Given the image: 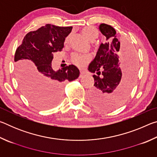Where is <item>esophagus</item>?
Masks as SVG:
<instances>
[{"label": "esophagus", "mask_w": 157, "mask_h": 157, "mask_svg": "<svg viewBox=\"0 0 157 157\" xmlns=\"http://www.w3.org/2000/svg\"><path fill=\"white\" fill-rule=\"evenodd\" d=\"M84 76V73L83 72V71H81V72H80V74H79V78H83Z\"/></svg>", "instance_id": "esophagus-1"}]
</instances>
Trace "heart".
I'll use <instances>...</instances> for the list:
<instances>
[{
    "label": "heart",
    "instance_id": "obj_1",
    "mask_svg": "<svg viewBox=\"0 0 157 157\" xmlns=\"http://www.w3.org/2000/svg\"><path fill=\"white\" fill-rule=\"evenodd\" d=\"M82 33L86 37L89 41H94L98 36V31L95 27L93 26H86L82 28ZM70 35L67 36L64 39V44H67L69 41ZM90 57L89 55H80L78 54H74L72 56V62L76 66L79 67H83L86 65V63L89 62Z\"/></svg>",
    "mask_w": 157,
    "mask_h": 157
}]
</instances>
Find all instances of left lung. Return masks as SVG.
Segmentation results:
<instances>
[{
  "label": "left lung",
  "instance_id": "1",
  "mask_svg": "<svg viewBox=\"0 0 157 157\" xmlns=\"http://www.w3.org/2000/svg\"><path fill=\"white\" fill-rule=\"evenodd\" d=\"M99 30L107 41L100 44L95 58L89 63L88 70L97 74L93 75L94 86L89 92V101L101 109L112 110L120 107L129 94L136 79V57L132 48H126L121 67L118 55L121 43L115 29L102 23Z\"/></svg>",
  "mask_w": 157,
  "mask_h": 157
}]
</instances>
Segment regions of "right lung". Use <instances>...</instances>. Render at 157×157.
Listing matches in <instances>:
<instances>
[{
  "instance_id": "obj_1",
  "label": "right lung",
  "mask_w": 157,
  "mask_h": 157,
  "mask_svg": "<svg viewBox=\"0 0 157 157\" xmlns=\"http://www.w3.org/2000/svg\"><path fill=\"white\" fill-rule=\"evenodd\" d=\"M72 28L46 24L28 33L16 50L14 62L21 89L36 107L47 109L57 105L64 83L79 77L75 66L55 71L51 63L53 52L62 50Z\"/></svg>"
}]
</instances>
